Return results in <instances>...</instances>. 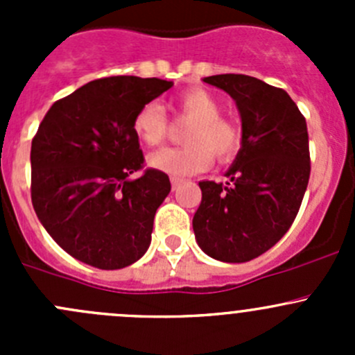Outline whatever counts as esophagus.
I'll use <instances>...</instances> for the list:
<instances>
[{
  "instance_id": "1",
  "label": "esophagus",
  "mask_w": 355,
  "mask_h": 355,
  "mask_svg": "<svg viewBox=\"0 0 355 355\" xmlns=\"http://www.w3.org/2000/svg\"><path fill=\"white\" fill-rule=\"evenodd\" d=\"M170 180H171V187H173V191L178 187V185L182 184V178L180 177H170Z\"/></svg>"
}]
</instances>
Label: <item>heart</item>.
Returning a JSON list of instances; mask_svg holds the SVG:
<instances>
[{
  "label": "heart",
  "mask_w": 355,
  "mask_h": 355,
  "mask_svg": "<svg viewBox=\"0 0 355 355\" xmlns=\"http://www.w3.org/2000/svg\"><path fill=\"white\" fill-rule=\"evenodd\" d=\"M175 114L194 123L185 134V148H164L149 157L151 166L173 177H189L209 170L213 157L234 159L244 146V130L237 121L221 116V103L206 89H189L173 101ZM132 130L146 146H159L170 132V118L156 101L142 105L132 120Z\"/></svg>",
  "instance_id": "obj_1"
}]
</instances>
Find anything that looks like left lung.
<instances>
[{
	"label": "left lung",
	"instance_id": "obj_1",
	"mask_svg": "<svg viewBox=\"0 0 355 355\" xmlns=\"http://www.w3.org/2000/svg\"><path fill=\"white\" fill-rule=\"evenodd\" d=\"M204 82L235 99L244 146L227 184L199 182L192 227L207 256L245 263L277 244L299 213L311 175L306 118L284 89L259 78L223 73Z\"/></svg>",
	"mask_w": 355,
	"mask_h": 355
}]
</instances>
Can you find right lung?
Instances as JSON below:
<instances>
[{
	"label": "right lung",
	"instance_id": "1",
	"mask_svg": "<svg viewBox=\"0 0 355 355\" xmlns=\"http://www.w3.org/2000/svg\"><path fill=\"white\" fill-rule=\"evenodd\" d=\"M173 85L161 78L114 75L58 99L31 148V198L53 241L75 259L120 270L144 256L170 178L144 168L132 130L135 113ZM142 171L128 181V175Z\"/></svg>",
	"mask_w": 355,
	"mask_h": 355
}]
</instances>
